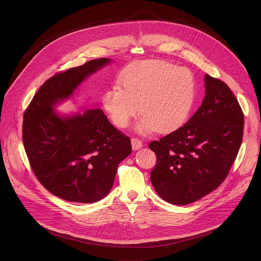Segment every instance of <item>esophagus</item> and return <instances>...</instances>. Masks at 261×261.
<instances>
[{
    "label": "esophagus",
    "instance_id": "esophagus-1",
    "mask_svg": "<svg viewBox=\"0 0 261 261\" xmlns=\"http://www.w3.org/2000/svg\"><path fill=\"white\" fill-rule=\"evenodd\" d=\"M131 144H132V148H133L134 151L139 150V148L142 146L141 140L138 139V138H136V137H133V138L131 139Z\"/></svg>",
    "mask_w": 261,
    "mask_h": 261
}]
</instances>
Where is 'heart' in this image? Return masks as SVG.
<instances>
[{
  "mask_svg": "<svg viewBox=\"0 0 261 261\" xmlns=\"http://www.w3.org/2000/svg\"><path fill=\"white\" fill-rule=\"evenodd\" d=\"M195 81L184 68L161 61L148 60L133 64L103 96L111 121L125 128L140 111V133L170 132L188 119L195 101Z\"/></svg>",
  "mask_w": 261,
  "mask_h": 261,
  "instance_id": "obj_1",
  "label": "heart"
}]
</instances>
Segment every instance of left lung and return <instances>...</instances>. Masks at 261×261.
<instances>
[{
  "instance_id": "left-lung-1",
  "label": "left lung",
  "mask_w": 261,
  "mask_h": 261,
  "mask_svg": "<svg viewBox=\"0 0 261 261\" xmlns=\"http://www.w3.org/2000/svg\"><path fill=\"white\" fill-rule=\"evenodd\" d=\"M205 96L182 127L148 147L157 163L151 181L165 201L185 205L211 193L226 178L243 140L244 114L229 87L205 73Z\"/></svg>"
}]
</instances>
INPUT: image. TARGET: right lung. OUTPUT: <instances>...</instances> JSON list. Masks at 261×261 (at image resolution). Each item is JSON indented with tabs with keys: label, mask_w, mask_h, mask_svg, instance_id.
<instances>
[{
	"label": "right lung",
	"mask_w": 261,
	"mask_h": 261,
	"mask_svg": "<svg viewBox=\"0 0 261 261\" xmlns=\"http://www.w3.org/2000/svg\"><path fill=\"white\" fill-rule=\"evenodd\" d=\"M109 61L96 59L56 73L24 110L22 141L31 168L46 190L68 201L91 203L105 197L119 164L132 151L130 138L100 108L68 118L53 108Z\"/></svg>",
	"instance_id": "right-lung-1"
}]
</instances>
